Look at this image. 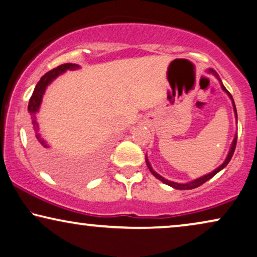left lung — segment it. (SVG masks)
I'll list each match as a JSON object with an SVG mask.
<instances>
[{"instance_id": "left-lung-1", "label": "left lung", "mask_w": 257, "mask_h": 257, "mask_svg": "<svg viewBox=\"0 0 257 257\" xmlns=\"http://www.w3.org/2000/svg\"><path fill=\"white\" fill-rule=\"evenodd\" d=\"M210 72H213L214 75H215L216 77H217V75L215 72L213 71V70H209ZM221 82V80H220ZM221 87H222L223 89V91H226V93H228V96L230 97V99H231V101H233V106H234V112H235V117H236V119H237V112H236V107H235V103H234V100H233V97H231V94L229 93V91H228L226 87L223 86V84L221 83ZM236 142H237V135L235 136V138H234V140H233V144H231V147H230V151H229V153H228V156H227V159L224 160V163L221 165V166H219L216 168L215 171H213L212 173H209V174H206V175H203V177H201V178H199V179H196V180H194V181H191V182H187V184H178V182H173V181H170V180H167V179H165V178H163L161 177V175H159L157 173V172H154L153 171V168L151 167V165H150V163H149V160H147V158H146V165H147V167H149V170L151 171V173H152L154 177H156L157 179H159L160 181H163L164 184H166V185H168V186H171V187H173V188H177V189H193V188H196V187H199V186H201L202 184H205L206 181H208L209 179H212L214 175H215L217 172H220L221 170H223L224 167L227 166L228 165V163H229L230 161V159H231V157H233V154H234V151H235V147H236Z\"/></svg>"}]
</instances>
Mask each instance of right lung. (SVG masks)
<instances>
[{"mask_svg": "<svg viewBox=\"0 0 257 257\" xmlns=\"http://www.w3.org/2000/svg\"><path fill=\"white\" fill-rule=\"evenodd\" d=\"M78 68L77 64H72V63H65L57 66V68L50 70V71L45 73L44 76H42L40 82L37 83L36 87H35L33 96H31L29 100V105H28V111L30 112V118H31V139H33L34 147L36 149V156L38 160L41 161V164L47 168L48 171H50L55 175H57L59 178H75L77 177V173L72 174V172H70V168L65 165V161L61 159V157H58L57 154L52 151H49V145L47 142L42 138L41 133L38 132V124L36 121V112H38L40 108L42 97H43L44 91L47 89V86L54 80L56 77H58L61 73L65 72L66 70H75Z\"/></svg>", "mask_w": 257, "mask_h": 257, "instance_id": "obj_1", "label": "right lung"}]
</instances>
